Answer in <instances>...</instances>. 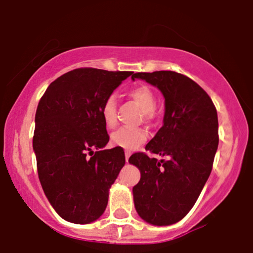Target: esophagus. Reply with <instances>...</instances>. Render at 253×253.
Returning a JSON list of instances; mask_svg holds the SVG:
<instances>
[{"mask_svg": "<svg viewBox=\"0 0 253 253\" xmlns=\"http://www.w3.org/2000/svg\"><path fill=\"white\" fill-rule=\"evenodd\" d=\"M129 156H130V152H128V150H126V152H125V159H126V162H128Z\"/></svg>", "mask_w": 253, "mask_h": 253, "instance_id": "esophagus-1", "label": "esophagus"}]
</instances>
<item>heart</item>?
Listing matches in <instances>:
<instances>
[{
    "mask_svg": "<svg viewBox=\"0 0 253 253\" xmlns=\"http://www.w3.org/2000/svg\"><path fill=\"white\" fill-rule=\"evenodd\" d=\"M129 98L135 103L142 113H145L146 119L152 117L155 111L156 98L153 89L147 85H137L128 92ZM101 118L107 128H114L117 126V101L113 95L105 99L101 106ZM146 140V133L142 129L120 128L111 135V141L113 145L125 149H135Z\"/></svg>",
    "mask_w": 253,
    "mask_h": 253,
    "instance_id": "obj_1",
    "label": "heart"
}]
</instances>
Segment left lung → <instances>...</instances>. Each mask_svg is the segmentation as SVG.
<instances>
[{
    "mask_svg": "<svg viewBox=\"0 0 253 253\" xmlns=\"http://www.w3.org/2000/svg\"><path fill=\"white\" fill-rule=\"evenodd\" d=\"M160 89L165 98L164 125L146 150L128 162L140 170L133 187L135 210L152 225H171L190 211L212 169L218 147V119L212 100L190 78L174 71L133 73Z\"/></svg>",
    "mask_w": 253,
    "mask_h": 253,
    "instance_id": "left-lung-1",
    "label": "left lung"
}]
</instances>
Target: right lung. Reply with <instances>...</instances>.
Instances as JSON below:
<instances>
[{"label":"right lung","instance_id":"1","mask_svg":"<svg viewBox=\"0 0 253 253\" xmlns=\"http://www.w3.org/2000/svg\"><path fill=\"white\" fill-rule=\"evenodd\" d=\"M130 75L72 70L51 83L38 104L33 140L38 177L55 211L70 223L88 224L103 215L125 166L121 147L104 149L110 136L101 106Z\"/></svg>","mask_w":253,"mask_h":253}]
</instances>
